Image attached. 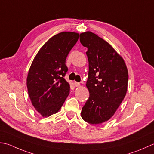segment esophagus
<instances>
[{"instance_id":"esophagus-1","label":"esophagus","mask_w":154,"mask_h":154,"mask_svg":"<svg viewBox=\"0 0 154 154\" xmlns=\"http://www.w3.org/2000/svg\"><path fill=\"white\" fill-rule=\"evenodd\" d=\"M74 85L75 87H79L80 85V83L79 82H76V81H75V82L74 83Z\"/></svg>"}]
</instances>
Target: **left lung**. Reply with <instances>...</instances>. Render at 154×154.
Returning <instances> with one entry per match:
<instances>
[{"label": "left lung", "instance_id": "obj_1", "mask_svg": "<svg viewBox=\"0 0 154 154\" xmlns=\"http://www.w3.org/2000/svg\"><path fill=\"white\" fill-rule=\"evenodd\" d=\"M87 48L89 74L86 86L89 97L81 117L91 124L107 122L116 113L128 89V71L122 57L107 43L92 32L80 34Z\"/></svg>", "mask_w": 154, "mask_h": 154}]
</instances>
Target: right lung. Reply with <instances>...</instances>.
Returning a JSON list of instances; mask_svg holds the SVG:
<instances>
[{
  "instance_id": "obj_1",
  "label": "right lung",
  "mask_w": 154,
  "mask_h": 154,
  "mask_svg": "<svg viewBox=\"0 0 154 154\" xmlns=\"http://www.w3.org/2000/svg\"><path fill=\"white\" fill-rule=\"evenodd\" d=\"M79 35L62 32L49 39L39 50L26 79L31 103L43 117L58 112L69 94L64 77L68 71L65 60Z\"/></svg>"
}]
</instances>
